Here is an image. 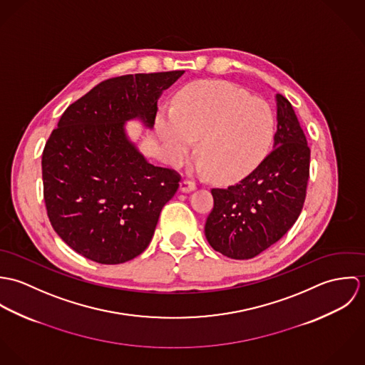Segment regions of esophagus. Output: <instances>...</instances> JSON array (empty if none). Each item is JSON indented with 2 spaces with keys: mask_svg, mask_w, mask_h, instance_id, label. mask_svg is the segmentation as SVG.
I'll use <instances>...</instances> for the list:
<instances>
[{
  "mask_svg": "<svg viewBox=\"0 0 365 365\" xmlns=\"http://www.w3.org/2000/svg\"><path fill=\"white\" fill-rule=\"evenodd\" d=\"M180 190H181V192H191L195 190V184L190 180H182L180 182Z\"/></svg>",
  "mask_w": 365,
  "mask_h": 365,
  "instance_id": "1",
  "label": "esophagus"
}]
</instances>
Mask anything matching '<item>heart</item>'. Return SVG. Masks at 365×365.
I'll use <instances>...</instances> for the list:
<instances>
[{
  "mask_svg": "<svg viewBox=\"0 0 365 365\" xmlns=\"http://www.w3.org/2000/svg\"><path fill=\"white\" fill-rule=\"evenodd\" d=\"M272 109L226 81H197L184 87L173 108L160 109L156 130L174 164L197 142L195 168L222 182L236 181L259 167L274 138Z\"/></svg>",
  "mask_w": 365,
  "mask_h": 365,
  "instance_id": "1",
  "label": "heart"
}]
</instances>
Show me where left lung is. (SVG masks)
Here are the masks:
<instances>
[{"mask_svg": "<svg viewBox=\"0 0 365 365\" xmlns=\"http://www.w3.org/2000/svg\"><path fill=\"white\" fill-rule=\"evenodd\" d=\"M277 101L274 149L240 182L213 188L205 236L213 250L235 260L259 256L297 222L305 202L311 149L291 103Z\"/></svg>", "mask_w": 365, "mask_h": 365, "instance_id": "1", "label": "left lung"}]
</instances>
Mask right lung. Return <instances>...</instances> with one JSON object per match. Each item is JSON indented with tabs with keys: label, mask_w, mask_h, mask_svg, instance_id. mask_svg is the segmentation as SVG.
<instances>
[{
	"label": "right lung",
	"mask_w": 365,
	"mask_h": 365,
	"mask_svg": "<svg viewBox=\"0 0 365 365\" xmlns=\"http://www.w3.org/2000/svg\"><path fill=\"white\" fill-rule=\"evenodd\" d=\"M184 70L108 78L70 105L42 155L43 198L54 232L100 264L135 259L149 246L163 207L181 180L150 164L125 123L152 129L157 100Z\"/></svg>",
	"instance_id": "obj_1"
}]
</instances>
